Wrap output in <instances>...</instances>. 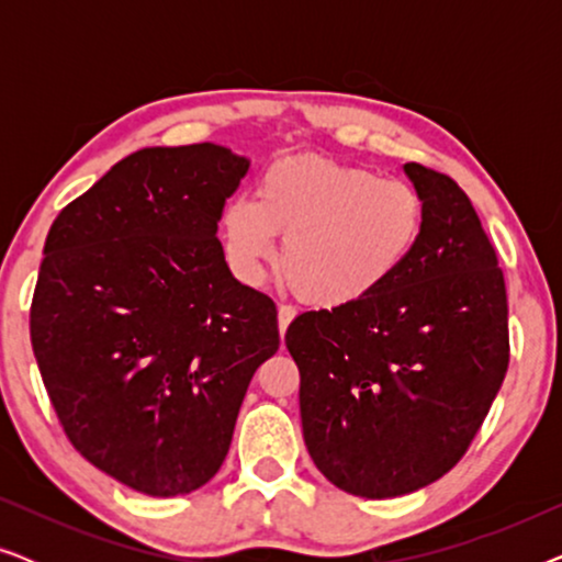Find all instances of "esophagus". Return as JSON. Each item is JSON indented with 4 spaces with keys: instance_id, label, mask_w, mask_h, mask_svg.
I'll list each match as a JSON object with an SVG mask.
<instances>
[{
    "instance_id": "34e87169",
    "label": "esophagus",
    "mask_w": 562,
    "mask_h": 562,
    "mask_svg": "<svg viewBox=\"0 0 562 562\" xmlns=\"http://www.w3.org/2000/svg\"><path fill=\"white\" fill-rule=\"evenodd\" d=\"M294 317H296V310L291 304H279V329H281V335L286 333V327L291 325V322H294Z\"/></svg>"
}]
</instances>
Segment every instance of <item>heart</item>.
<instances>
[{"mask_svg":"<svg viewBox=\"0 0 562 562\" xmlns=\"http://www.w3.org/2000/svg\"><path fill=\"white\" fill-rule=\"evenodd\" d=\"M425 199L409 181L329 158H283L260 179L258 199L227 210L229 256L245 273L276 258L294 294L322 310L386 286L425 233Z\"/></svg>","mask_w":562,"mask_h":562,"instance_id":"obj_1","label":"heart"}]
</instances>
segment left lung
Here are the masks:
<instances>
[{
	"instance_id": "1",
	"label": "left lung",
	"mask_w": 562,
	"mask_h": 562,
	"mask_svg": "<svg viewBox=\"0 0 562 562\" xmlns=\"http://www.w3.org/2000/svg\"><path fill=\"white\" fill-rule=\"evenodd\" d=\"M404 171L427 210L406 266L363 302L304 312L286 329L306 450L363 498L452 471L509 368L504 271L471 199L435 168Z\"/></svg>"
}]
</instances>
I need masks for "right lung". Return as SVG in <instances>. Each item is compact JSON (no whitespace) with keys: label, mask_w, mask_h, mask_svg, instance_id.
<instances>
[{"label":"right lung","mask_w":562,"mask_h":562,"mask_svg":"<svg viewBox=\"0 0 562 562\" xmlns=\"http://www.w3.org/2000/svg\"><path fill=\"white\" fill-rule=\"evenodd\" d=\"M248 160L143 148L66 204L45 237L30 340L68 442L148 496L204 486L252 373L279 350L271 296L233 279L217 237Z\"/></svg>","instance_id":"1"}]
</instances>
